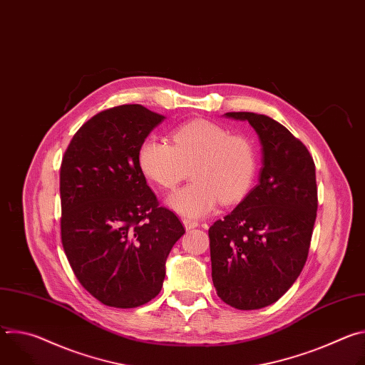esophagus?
I'll list each match as a JSON object with an SVG mask.
<instances>
[{"mask_svg": "<svg viewBox=\"0 0 365 365\" xmlns=\"http://www.w3.org/2000/svg\"><path fill=\"white\" fill-rule=\"evenodd\" d=\"M182 222H183V225H185V228L186 230H193V228H196L199 224H197V221H193V220H187V218H183L182 220Z\"/></svg>", "mask_w": 365, "mask_h": 365, "instance_id": "esophagus-1", "label": "esophagus"}]
</instances>
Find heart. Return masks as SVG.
I'll use <instances>...</instances> for the list:
<instances>
[{
    "mask_svg": "<svg viewBox=\"0 0 365 365\" xmlns=\"http://www.w3.org/2000/svg\"><path fill=\"white\" fill-rule=\"evenodd\" d=\"M141 173L162 189H175L189 173L193 180L173 193L168 205L183 217L199 218L240 202L257 176V151L250 138L228 128L193 120L176 127L168 141L148 137L138 148Z\"/></svg>",
    "mask_w": 365,
    "mask_h": 365,
    "instance_id": "obj_1",
    "label": "heart"
}]
</instances>
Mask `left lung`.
Returning <instances> with one entry per match:
<instances>
[{"label":"left lung","mask_w":365,"mask_h":365,"mask_svg":"<svg viewBox=\"0 0 365 365\" xmlns=\"http://www.w3.org/2000/svg\"><path fill=\"white\" fill-rule=\"evenodd\" d=\"M248 121L263 145L258 185L210 234L212 282L240 310L277 302L307 259L318 211L315 163L284 125L254 113H227Z\"/></svg>","instance_id":"8db88e82"}]
</instances>
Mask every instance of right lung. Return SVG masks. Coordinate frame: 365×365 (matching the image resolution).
Instances as JSON below:
<instances>
[{
  "label": "right lung",
  "instance_id": "right-lung-1",
  "mask_svg": "<svg viewBox=\"0 0 365 365\" xmlns=\"http://www.w3.org/2000/svg\"><path fill=\"white\" fill-rule=\"evenodd\" d=\"M165 120L138 103L101 111L71 140L61 166V235L79 283L101 303L137 307L162 290L185 234L145 182L140 144Z\"/></svg>",
  "mask_w": 365,
  "mask_h": 365
}]
</instances>
